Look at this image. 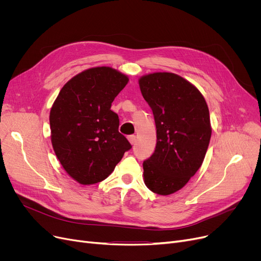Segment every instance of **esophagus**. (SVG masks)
Here are the masks:
<instances>
[{
  "label": "esophagus",
  "instance_id": "34e87169",
  "mask_svg": "<svg viewBox=\"0 0 261 261\" xmlns=\"http://www.w3.org/2000/svg\"><path fill=\"white\" fill-rule=\"evenodd\" d=\"M128 141L130 142L131 145H134L135 142H136V136L135 135H129L128 136Z\"/></svg>",
  "mask_w": 261,
  "mask_h": 261
}]
</instances>
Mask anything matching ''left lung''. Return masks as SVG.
Here are the masks:
<instances>
[{"label":"left lung","instance_id":"8db88e82","mask_svg":"<svg viewBox=\"0 0 261 261\" xmlns=\"http://www.w3.org/2000/svg\"><path fill=\"white\" fill-rule=\"evenodd\" d=\"M156 127L154 153L143 163L146 186L161 196L183 188L201 167L212 136L210 111L201 92L168 72L139 79Z\"/></svg>","mask_w":261,"mask_h":261}]
</instances>
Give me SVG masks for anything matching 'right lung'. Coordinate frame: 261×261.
<instances>
[{"label": "right lung", "mask_w": 261, "mask_h": 261, "mask_svg": "<svg viewBox=\"0 0 261 261\" xmlns=\"http://www.w3.org/2000/svg\"><path fill=\"white\" fill-rule=\"evenodd\" d=\"M129 78L110 66H96L68 80L50 113V141L66 173L81 185L103 181L127 150L111 105Z\"/></svg>", "instance_id": "obj_1"}]
</instances>
